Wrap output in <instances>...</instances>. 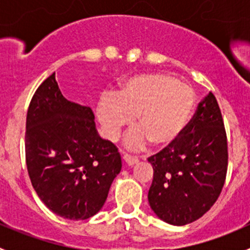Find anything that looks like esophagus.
I'll return each instance as SVG.
<instances>
[{"label":"esophagus","instance_id":"34e87169","mask_svg":"<svg viewBox=\"0 0 250 250\" xmlns=\"http://www.w3.org/2000/svg\"><path fill=\"white\" fill-rule=\"evenodd\" d=\"M123 160H125V162L127 163L128 166H134L135 163L138 162V157H135V156H132V155H128V153H125L123 155Z\"/></svg>","mask_w":250,"mask_h":250}]
</instances>
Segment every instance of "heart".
I'll return each mask as SVG.
<instances>
[{
	"instance_id": "1",
	"label": "heart",
	"mask_w": 250,
	"mask_h": 250,
	"mask_svg": "<svg viewBox=\"0 0 250 250\" xmlns=\"http://www.w3.org/2000/svg\"><path fill=\"white\" fill-rule=\"evenodd\" d=\"M193 107L195 94L188 84L166 74H143L125 81L116 97L102 98L97 115L111 140L135 116L138 128L128 134V147L140 148L147 141L163 147L183 133Z\"/></svg>"
}]
</instances>
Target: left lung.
Wrapping results in <instances>:
<instances>
[{
  "mask_svg": "<svg viewBox=\"0 0 250 250\" xmlns=\"http://www.w3.org/2000/svg\"><path fill=\"white\" fill-rule=\"evenodd\" d=\"M153 168L148 203L156 215L183 226L200 219L216 202L228 173V137L213 93L172 144L147 158Z\"/></svg>",
  "mask_w": 250,
  "mask_h": 250,
  "instance_id": "obj_1",
  "label": "left lung"
}]
</instances>
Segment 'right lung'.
<instances>
[{
	"mask_svg": "<svg viewBox=\"0 0 250 250\" xmlns=\"http://www.w3.org/2000/svg\"><path fill=\"white\" fill-rule=\"evenodd\" d=\"M25 157L42 202L70 220L95 215L122 168L118 148L98 135L92 109L65 99L55 72L30 102Z\"/></svg>",
	"mask_w": 250,
	"mask_h": 250,
	"instance_id": "1",
	"label": "right lung"
}]
</instances>
